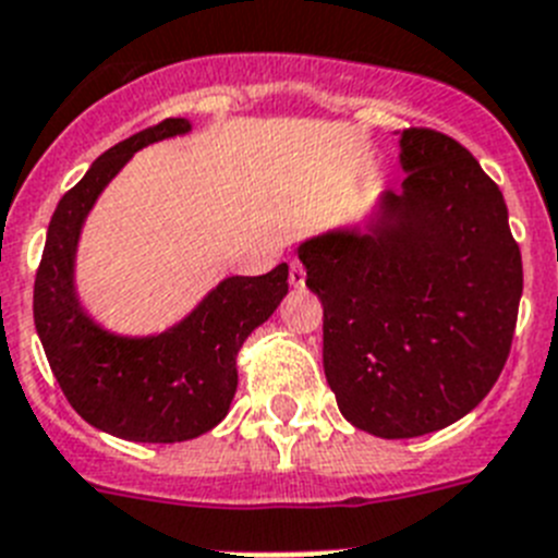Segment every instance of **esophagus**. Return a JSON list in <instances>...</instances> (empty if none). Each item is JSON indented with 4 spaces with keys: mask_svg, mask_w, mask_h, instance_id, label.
Masks as SVG:
<instances>
[{
    "mask_svg": "<svg viewBox=\"0 0 558 558\" xmlns=\"http://www.w3.org/2000/svg\"><path fill=\"white\" fill-rule=\"evenodd\" d=\"M289 283H292L294 289H303V286H306V269H303L300 260H292V264H289Z\"/></svg>",
    "mask_w": 558,
    "mask_h": 558,
    "instance_id": "1",
    "label": "esophagus"
}]
</instances>
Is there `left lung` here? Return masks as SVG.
Returning a JSON list of instances; mask_svg holds the SVG:
<instances>
[{
    "label": "left lung",
    "instance_id": "left-lung-1",
    "mask_svg": "<svg viewBox=\"0 0 558 558\" xmlns=\"http://www.w3.org/2000/svg\"><path fill=\"white\" fill-rule=\"evenodd\" d=\"M399 145L401 191L381 193L365 230L298 246L339 413L379 438L472 413L500 379L522 298L506 198L481 162L433 129H404Z\"/></svg>",
    "mask_w": 558,
    "mask_h": 558
}]
</instances>
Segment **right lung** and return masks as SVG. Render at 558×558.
Returning a JSON list of instances; mask_svg holds the SVG:
<instances>
[{
	"label": "right lung",
	"mask_w": 558,
	"mask_h": 558,
	"mask_svg": "<svg viewBox=\"0 0 558 558\" xmlns=\"http://www.w3.org/2000/svg\"><path fill=\"white\" fill-rule=\"evenodd\" d=\"M187 132L185 118H168L100 154L58 202L33 286L38 339L72 410L104 433L137 444H177L210 433L239 387L235 356L244 339L289 292L286 264L258 278H225L182 323L154 337H120L84 312L75 292V252L92 205L134 151Z\"/></svg>",
	"instance_id": "add662e5"
}]
</instances>
